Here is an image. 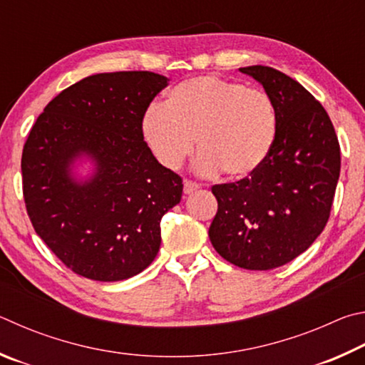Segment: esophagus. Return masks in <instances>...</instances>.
Returning <instances> with one entry per match:
<instances>
[{
	"mask_svg": "<svg viewBox=\"0 0 365 365\" xmlns=\"http://www.w3.org/2000/svg\"><path fill=\"white\" fill-rule=\"evenodd\" d=\"M200 186L197 182L192 181H184V194L189 195V194H194L195 190H199Z\"/></svg>",
	"mask_w": 365,
	"mask_h": 365,
	"instance_id": "34e87169",
	"label": "esophagus"
}]
</instances>
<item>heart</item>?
<instances>
[{"label":"heart","mask_w":365,"mask_h":365,"mask_svg":"<svg viewBox=\"0 0 365 365\" xmlns=\"http://www.w3.org/2000/svg\"><path fill=\"white\" fill-rule=\"evenodd\" d=\"M145 143L165 168L178 170L200 152L197 171L252 176L272 150L277 117L264 91L218 76H195L173 88L143 120Z\"/></svg>","instance_id":"1"}]
</instances>
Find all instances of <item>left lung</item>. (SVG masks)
<instances>
[{"instance_id": "left-lung-1", "label": "left lung", "mask_w": 365, "mask_h": 365, "mask_svg": "<svg viewBox=\"0 0 365 365\" xmlns=\"http://www.w3.org/2000/svg\"><path fill=\"white\" fill-rule=\"evenodd\" d=\"M239 70L272 101L276 140L252 176L212 187L218 213L208 235L229 263L267 271L290 263L324 231L340 178V144L321 102L298 81L264 66Z\"/></svg>"}]
</instances>
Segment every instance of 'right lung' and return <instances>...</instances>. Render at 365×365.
I'll return each mask as SVG.
<instances>
[{
    "label": "right lung",
    "instance_id": "add662e5",
    "mask_svg": "<svg viewBox=\"0 0 365 365\" xmlns=\"http://www.w3.org/2000/svg\"><path fill=\"white\" fill-rule=\"evenodd\" d=\"M168 85L153 72L96 73L44 107L22 152L24 199L36 234L73 272L117 282L155 259L163 215L182 179L144 143L143 118ZM83 163L92 165L80 177Z\"/></svg>",
    "mask_w": 365,
    "mask_h": 365
}]
</instances>
